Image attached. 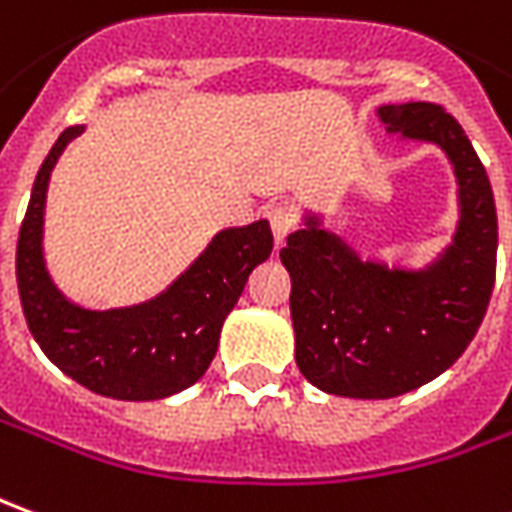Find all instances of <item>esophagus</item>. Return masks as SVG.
<instances>
[{
    "label": "esophagus",
    "instance_id": "esophagus-1",
    "mask_svg": "<svg viewBox=\"0 0 512 512\" xmlns=\"http://www.w3.org/2000/svg\"><path fill=\"white\" fill-rule=\"evenodd\" d=\"M268 221H271V232H274V241L282 244L293 230H296V213L288 205H277L268 210Z\"/></svg>",
    "mask_w": 512,
    "mask_h": 512
}]
</instances>
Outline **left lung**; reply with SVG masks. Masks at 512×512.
<instances>
[{
	"mask_svg": "<svg viewBox=\"0 0 512 512\" xmlns=\"http://www.w3.org/2000/svg\"><path fill=\"white\" fill-rule=\"evenodd\" d=\"M388 132L441 146L457 180L452 244L424 268L363 260L318 216L280 252L291 274L296 366L318 391L391 399L435 380L477 335L496 277V205L485 166L441 105H382Z\"/></svg>",
	"mask_w": 512,
	"mask_h": 512,
	"instance_id": "1",
	"label": "left lung"
}]
</instances>
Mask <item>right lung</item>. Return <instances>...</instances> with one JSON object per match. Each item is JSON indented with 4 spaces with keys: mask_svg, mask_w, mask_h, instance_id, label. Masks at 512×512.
<instances>
[{
    "mask_svg": "<svg viewBox=\"0 0 512 512\" xmlns=\"http://www.w3.org/2000/svg\"><path fill=\"white\" fill-rule=\"evenodd\" d=\"M82 127H69L32 185L16 246V280L32 338L44 355L88 391L124 402L166 399L194 385L219 349L224 318L244 293L252 268L274 246L266 219L221 230L185 274L155 299L88 310L57 288L44 260V207L57 157Z\"/></svg>",
    "mask_w": 512,
    "mask_h": 512,
    "instance_id": "obj_1",
    "label": "right lung"
}]
</instances>
